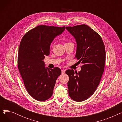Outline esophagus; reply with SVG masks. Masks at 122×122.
<instances>
[{"mask_svg":"<svg viewBox=\"0 0 122 122\" xmlns=\"http://www.w3.org/2000/svg\"><path fill=\"white\" fill-rule=\"evenodd\" d=\"M62 74H64L65 73V70H62L61 71Z\"/></svg>","mask_w":122,"mask_h":122,"instance_id":"1","label":"esophagus"}]
</instances>
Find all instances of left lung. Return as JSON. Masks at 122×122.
Masks as SVG:
<instances>
[{"label": "left lung", "instance_id": "8db88e82", "mask_svg": "<svg viewBox=\"0 0 122 122\" xmlns=\"http://www.w3.org/2000/svg\"><path fill=\"white\" fill-rule=\"evenodd\" d=\"M76 39L75 57L82 63L81 71L68 69L67 83L70 97L81 102L88 99L98 86L103 73L106 58L105 48L101 37L87 25L66 27Z\"/></svg>", "mask_w": 122, "mask_h": 122}]
</instances>
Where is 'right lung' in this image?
Masks as SVG:
<instances>
[{
    "label": "right lung",
    "instance_id": "right-lung-1",
    "mask_svg": "<svg viewBox=\"0 0 122 122\" xmlns=\"http://www.w3.org/2000/svg\"><path fill=\"white\" fill-rule=\"evenodd\" d=\"M65 30V26L40 25L23 37L19 46L18 68L28 92L36 100L48 99L53 94L56 81L61 74L59 68L45 67L42 60L49 55L51 43Z\"/></svg>",
    "mask_w": 122,
    "mask_h": 122
}]
</instances>
